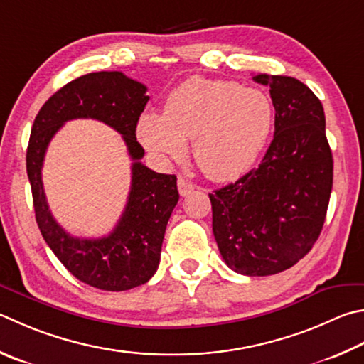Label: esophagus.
I'll list each match as a JSON object with an SVG mask.
<instances>
[{
    "instance_id": "34e87169",
    "label": "esophagus",
    "mask_w": 364,
    "mask_h": 364,
    "mask_svg": "<svg viewBox=\"0 0 364 364\" xmlns=\"http://www.w3.org/2000/svg\"><path fill=\"white\" fill-rule=\"evenodd\" d=\"M194 184L191 183V181H188V180H184V178H178V193H180V196H183V197H186L188 194H191L194 191Z\"/></svg>"
}]
</instances>
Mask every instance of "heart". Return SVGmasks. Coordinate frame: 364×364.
<instances>
[{"mask_svg":"<svg viewBox=\"0 0 364 364\" xmlns=\"http://www.w3.org/2000/svg\"><path fill=\"white\" fill-rule=\"evenodd\" d=\"M270 97L224 79L189 77L170 92L164 114L138 119V140L159 159H194L210 180L232 181L259 159L274 129Z\"/></svg>","mask_w":364,"mask_h":364,"instance_id":"1","label":"heart"}]
</instances>
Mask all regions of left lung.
Listing matches in <instances>:
<instances>
[{
	"instance_id": "obj_1",
	"label": "left lung",
	"mask_w": 364,
	"mask_h": 364,
	"mask_svg": "<svg viewBox=\"0 0 364 364\" xmlns=\"http://www.w3.org/2000/svg\"><path fill=\"white\" fill-rule=\"evenodd\" d=\"M269 87L275 132L259 167L208 194L213 234L224 262L264 277L302 259L318 239L333 189V154L325 111L306 84L255 75Z\"/></svg>"
}]
</instances>
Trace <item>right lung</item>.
Masks as SVG:
<instances>
[{
    "label": "right lung",
    "instance_id": "add662e5",
    "mask_svg": "<svg viewBox=\"0 0 364 364\" xmlns=\"http://www.w3.org/2000/svg\"><path fill=\"white\" fill-rule=\"evenodd\" d=\"M149 100L146 85L121 71L89 73L57 90L39 109L26 149V173L33 207L46 243L65 267L105 291H125L146 283L161 261L165 228L180 199L175 175L156 173L143 165L136 124ZM71 118H97L123 135L132 163V184L126 210L114 232L102 240H79L51 216L42 188L45 151L58 129Z\"/></svg>",
    "mask_w": 364,
    "mask_h": 364
}]
</instances>
